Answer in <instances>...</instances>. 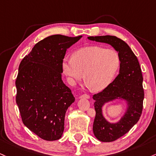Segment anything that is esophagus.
<instances>
[{
  "label": "esophagus",
  "instance_id": "34e87169",
  "mask_svg": "<svg viewBox=\"0 0 156 156\" xmlns=\"http://www.w3.org/2000/svg\"><path fill=\"white\" fill-rule=\"evenodd\" d=\"M80 98H87V99H89V98H90V96H89L88 95H87V94H83V95H81V96H80Z\"/></svg>",
  "mask_w": 156,
  "mask_h": 156
}]
</instances>
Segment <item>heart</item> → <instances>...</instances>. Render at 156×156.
<instances>
[{"instance_id":"1","label":"heart","mask_w":156,"mask_h":156,"mask_svg":"<svg viewBox=\"0 0 156 156\" xmlns=\"http://www.w3.org/2000/svg\"><path fill=\"white\" fill-rule=\"evenodd\" d=\"M120 66L119 54L115 50L98 47H83L73 55L65 56L62 70L72 86L83 78L94 91H101L113 81Z\"/></svg>"}]
</instances>
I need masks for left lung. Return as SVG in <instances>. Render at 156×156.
Here are the masks:
<instances>
[{
    "label": "left lung",
    "instance_id": "obj_1",
    "mask_svg": "<svg viewBox=\"0 0 156 156\" xmlns=\"http://www.w3.org/2000/svg\"><path fill=\"white\" fill-rule=\"evenodd\" d=\"M87 38L109 44L119 56V74L107 88L92 97L96 112L92 128L94 135L100 141H114L128 133L141 117L144 97L141 66L130 47L119 37L104 35ZM118 100L126 104V110L119 121L112 123L103 116V107L106 103Z\"/></svg>",
    "mask_w": 156,
    "mask_h": 156
}]
</instances>
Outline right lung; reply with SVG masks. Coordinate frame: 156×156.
Segmentation results:
<instances>
[{"mask_svg": "<svg viewBox=\"0 0 156 156\" xmlns=\"http://www.w3.org/2000/svg\"><path fill=\"white\" fill-rule=\"evenodd\" d=\"M82 36H49L21 61L15 81L16 103L23 124L42 139L62 137L66 110L75 98L61 78L66 51Z\"/></svg>", "mask_w": 156, "mask_h": 156, "instance_id": "right-lung-1", "label": "right lung"}]
</instances>
